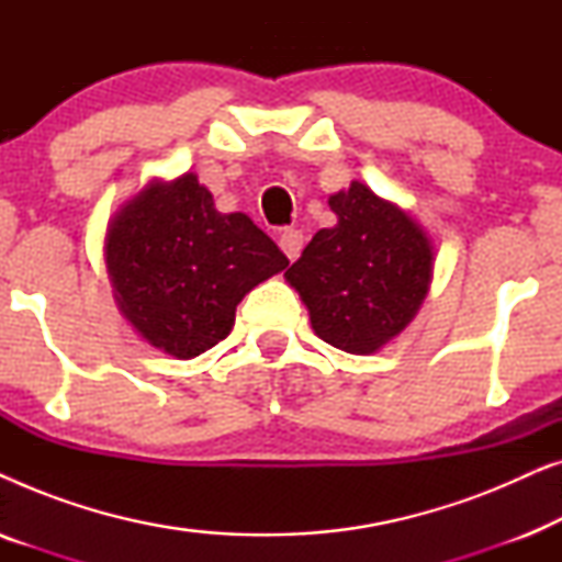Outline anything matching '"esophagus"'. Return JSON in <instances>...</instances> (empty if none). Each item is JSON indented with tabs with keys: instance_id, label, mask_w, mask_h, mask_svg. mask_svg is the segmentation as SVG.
Listing matches in <instances>:
<instances>
[{
	"instance_id": "esophagus-1",
	"label": "esophagus",
	"mask_w": 562,
	"mask_h": 562,
	"mask_svg": "<svg viewBox=\"0 0 562 562\" xmlns=\"http://www.w3.org/2000/svg\"><path fill=\"white\" fill-rule=\"evenodd\" d=\"M279 245H281V250L286 252L289 260H296L299 252H302V248H304L302 229H283Z\"/></svg>"
}]
</instances>
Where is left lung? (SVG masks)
I'll list each match as a JSON object with an SVG mask.
<instances>
[{
	"label": "left lung",
	"mask_w": 562,
	"mask_h": 562,
	"mask_svg": "<svg viewBox=\"0 0 562 562\" xmlns=\"http://www.w3.org/2000/svg\"><path fill=\"white\" fill-rule=\"evenodd\" d=\"M329 210L337 225L319 229L283 276L310 310L314 335L368 356L419 312L432 283V243L402 206L360 181L329 196Z\"/></svg>",
	"instance_id": "8db88e82"
}]
</instances>
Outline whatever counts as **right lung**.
<instances>
[{
	"instance_id": "obj_1",
	"label": "right lung",
	"mask_w": 562,
	"mask_h": 562,
	"mask_svg": "<svg viewBox=\"0 0 562 562\" xmlns=\"http://www.w3.org/2000/svg\"><path fill=\"white\" fill-rule=\"evenodd\" d=\"M104 260L125 319L179 360L225 340L243 296L289 266L248 214L217 212L194 173L130 199L106 227Z\"/></svg>"
}]
</instances>
